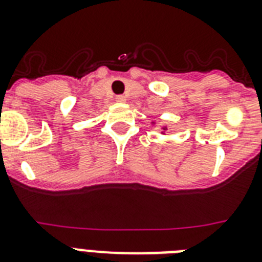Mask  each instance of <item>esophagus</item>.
<instances>
[{
	"instance_id": "34e87169",
	"label": "esophagus",
	"mask_w": 262,
	"mask_h": 262,
	"mask_svg": "<svg viewBox=\"0 0 262 262\" xmlns=\"http://www.w3.org/2000/svg\"><path fill=\"white\" fill-rule=\"evenodd\" d=\"M116 101H118V102H125V101H126V97H125V96H117V97H116Z\"/></svg>"
}]
</instances>
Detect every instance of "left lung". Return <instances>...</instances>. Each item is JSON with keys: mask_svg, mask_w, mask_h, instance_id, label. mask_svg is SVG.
Masks as SVG:
<instances>
[{"mask_svg": "<svg viewBox=\"0 0 262 262\" xmlns=\"http://www.w3.org/2000/svg\"><path fill=\"white\" fill-rule=\"evenodd\" d=\"M164 130H166V127H164Z\"/></svg>", "mask_w": 262, "mask_h": 262, "instance_id": "8db88e82", "label": "left lung"}]
</instances>
